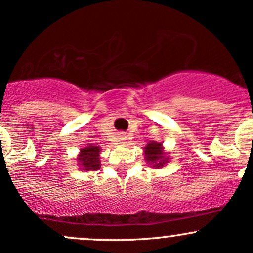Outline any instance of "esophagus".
Listing matches in <instances>:
<instances>
[{
  "label": "esophagus",
  "mask_w": 253,
  "mask_h": 253,
  "mask_svg": "<svg viewBox=\"0 0 253 253\" xmlns=\"http://www.w3.org/2000/svg\"><path fill=\"white\" fill-rule=\"evenodd\" d=\"M120 140L122 141V143H126V141L128 140V137H127L126 134H121L120 135Z\"/></svg>",
  "instance_id": "34e87169"
}]
</instances>
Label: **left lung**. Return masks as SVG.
<instances>
[{"label":"left lung","mask_w":253,"mask_h":253,"mask_svg":"<svg viewBox=\"0 0 253 253\" xmlns=\"http://www.w3.org/2000/svg\"><path fill=\"white\" fill-rule=\"evenodd\" d=\"M144 156L146 162L154 168H161L169 162V156L163 150L162 144L156 141H151L144 148Z\"/></svg>","instance_id":"1"}]
</instances>
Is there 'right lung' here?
<instances>
[{
    "label": "right lung",
    "instance_id": "right-lung-1",
    "mask_svg": "<svg viewBox=\"0 0 253 253\" xmlns=\"http://www.w3.org/2000/svg\"><path fill=\"white\" fill-rule=\"evenodd\" d=\"M99 154H101V148L99 146L88 144L85 148L80 149L78 154L77 161L82 170H98L101 168V161H99Z\"/></svg>",
    "mask_w": 253,
    "mask_h": 253
}]
</instances>
